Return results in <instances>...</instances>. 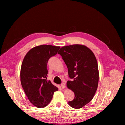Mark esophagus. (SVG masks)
I'll use <instances>...</instances> for the list:
<instances>
[{
  "instance_id": "obj_1",
  "label": "esophagus",
  "mask_w": 125,
  "mask_h": 125,
  "mask_svg": "<svg viewBox=\"0 0 125 125\" xmlns=\"http://www.w3.org/2000/svg\"><path fill=\"white\" fill-rule=\"evenodd\" d=\"M61 86H62V89H64V88H66V84H65V83H62L61 84Z\"/></svg>"
}]
</instances>
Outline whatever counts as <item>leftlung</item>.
<instances>
[{"mask_svg": "<svg viewBox=\"0 0 125 125\" xmlns=\"http://www.w3.org/2000/svg\"><path fill=\"white\" fill-rule=\"evenodd\" d=\"M58 53L72 79L67 85L74 92V98L68 104L74 108H82L92 100L97 88L99 74L95 56L89 48L79 44L62 47Z\"/></svg>", "mask_w": 125, "mask_h": 125, "instance_id": "1", "label": "left lung"}]
</instances>
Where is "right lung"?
<instances>
[{"instance_id":"obj_1","label":"right lung","mask_w":125,"mask_h":125,"mask_svg":"<svg viewBox=\"0 0 125 125\" xmlns=\"http://www.w3.org/2000/svg\"><path fill=\"white\" fill-rule=\"evenodd\" d=\"M59 46L42 45L30 50L22 62L20 78L25 94L36 107L43 108L50 103L58 88L47 81L49 59L57 54Z\"/></svg>"}]
</instances>
